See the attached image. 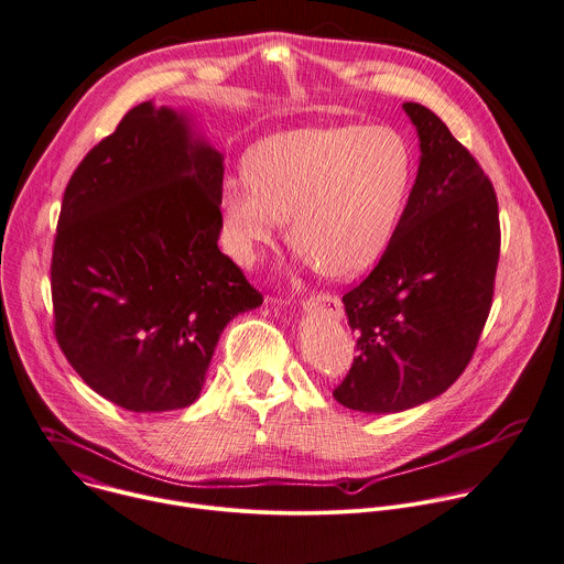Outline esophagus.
<instances>
[{
    "instance_id": "esophagus-1",
    "label": "esophagus",
    "mask_w": 564,
    "mask_h": 564,
    "mask_svg": "<svg viewBox=\"0 0 564 564\" xmlns=\"http://www.w3.org/2000/svg\"><path fill=\"white\" fill-rule=\"evenodd\" d=\"M305 307H325L329 314H334V316H340V301L334 296V294H329V292H318V294H314V296H310L305 303H303Z\"/></svg>"
}]
</instances>
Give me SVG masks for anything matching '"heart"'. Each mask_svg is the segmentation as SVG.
<instances>
[{"label": "heart", "mask_w": 564, "mask_h": 564, "mask_svg": "<svg viewBox=\"0 0 564 564\" xmlns=\"http://www.w3.org/2000/svg\"><path fill=\"white\" fill-rule=\"evenodd\" d=\"M248 176L221 187L226 243L252 265L288 232L329 276L367 270L390 246L414 181L408 137L388 123L276 132L248 154Z\"/></svg>", "instance_id": "obj_1"}]
</instances>
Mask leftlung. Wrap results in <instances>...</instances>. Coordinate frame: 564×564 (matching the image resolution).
<instances>
[{
  "mask_svg": "<svg viewBox=\"0 0 564 564\" xmlns=\"http://www.w3.org/2000/svg\"><path fill=\"white\" fill-rule=\"evenodd\" d=\"M405 112L421 165L379 263L343 294L356 356L334 399L394 414L449 390L487 323L500 259L496 191L474 154L425 106Z\"/></svg>",
  "mask_w": 564,
  "mask_h": 564,
  "instance_id": "left-lung-1",
  "label": "left lung"
}]
</instances>
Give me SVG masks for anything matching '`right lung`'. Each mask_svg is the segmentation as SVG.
Returning a JSON list of instances; mask_svg holds the SVG:
<instances>
[{
    "instance_id": "1",
    "label": "right lung",
    "mask_w": 564,
    "mask_h": 564,
    "mask_svg": "<svg viewBox=\"0 0 564 564\" xmlns=\"http://www.w3.org/2000/svg\"><path fill=\"white\" fill-rule=\"evenodd\" d=\"M224 156L139 104L75 167L51 261L55 338L82 381L139 414L193 405L219 334L263 303L219 250Z\"/></svg>"
}]
</instances>
